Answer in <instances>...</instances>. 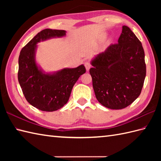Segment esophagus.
I'll list each match as a JSON object with an SVG mask.
<instances>
[{
    "mask_svg": "<svg viewBox=\"0 0 161 161\" xmlns=\"http://www.w3.org/2000/svg\"><path fill=\"white\" fill-rule=\"evenodd\" d=\"M84 66H85V68H86V69L87 71L89 70V69H90L91 67V64L89 62H85Z\"/></svg>",
    "mask_w": 161,
    "mask_h": 161,
    "instance_id": "esophagus-1",
    "label": "esophagus"
}]
</instances>
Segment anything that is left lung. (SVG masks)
Listing matches in <instances>:
<instances>
[{
    "label": "left lung",
    "instance_id": "obj_1",
    "mask_svg": "<svg viewBox=\"0 0 161 161\" xmlns=\"http://www.w3.org/2000/svg\"><path fill=\"white\" fill-rule=\"evenodd\" d=\"M91 64L95 97L104 107L122 109L138 97L146 76L145 52L129 27L123 25L118 43L95 55Z\"/></svg>",
    "mask_w": 161,
    "mask_h": 161
}]
</instances>
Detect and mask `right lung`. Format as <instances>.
Segmentation results:
<instances>
[{"instance_id":"right-lung-1","label":"right lung","mask_w":161,"mask_h":161,"mask_svg":"<svg viewBox=\"0 0 161 161\" xmlns=\"http://www.w3.org/2000/svg\"><path fill=\"white\" fill-rule=\"evenodd\" d=\"M66 31L45 29L23 47L19 57L18 80L25 99L34 107L43 111H54L63 107L79 77L86 73L83 64L46 72L36 62L37 43L53 38H61Z\"/></svg>"}]
</instances>
